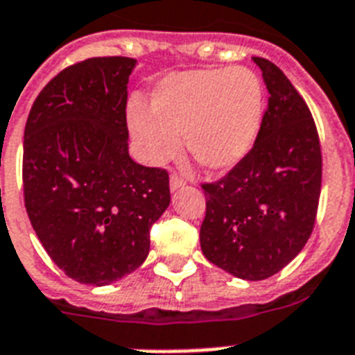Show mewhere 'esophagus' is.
Masks as SVG:
<instances>
[{
    "label": "esophagus",
    "mask_w": 355,
    "mask_h": 355,
    "mask_svg": "<svg viewBox=\"0 0 355 355\" xmlns=\"http://www.w3.org/2000/svg\"><path fill=\"white\" fill-rule=\"evenodd\" d=\"M183 184H184V180H183V178H181V175H178V174H172L171 175V189L172 190L181 189Z\"/></svg>",
    "instance_id": "esophagus-1"
}]
</instances>
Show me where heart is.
<instances>
[{"label": "heart", "mask_w": 355, "mask_h": 355, "mask_svg": "<svg viewBox=\"0 0 355 355\" xmlns=\"http://www.w3.org/2000/svg\"><path fill=\"white\" fill-rule=\"evenodd\" d=\"M265 118V87L250 69L189 70L166 76L150 94V112L132 107L128 127L141 156L161 165L180 150L209 172H225L250 154Z\"/></svg>", "instance_id": "heart-1"}]
</instances>
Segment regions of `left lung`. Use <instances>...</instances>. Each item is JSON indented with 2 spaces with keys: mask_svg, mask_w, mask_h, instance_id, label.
Here are the masks:
<instances>
[{
  "mask_svg": "<svg viewBox=\"0 0 355 355\" xmlns=\"http://www.w3.org/2000/svg\"><path fill=\"white\" fill-rule=\"evenodd\" d=\"M270 94L257 141L223 180L203 184L199 230L205 257L225 272L261 281L309 241L321 194V146L309 107L279 69L252 58Z\"/></svg>",
  "mask_w": 355,
  "mask_h": 355,
  "instance_id": "1",
  "label": "left lung"
}]
</instances>
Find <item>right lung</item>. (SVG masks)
<instances>
[{
	"label": "right lung",
	"instance_id": "1",
	"mask_svg": "<svg viewBox=\"0 0 355 355\" xmlns=\"http://www.w3.org/2000/svg\"><path fill=\"white\" fill-rule=\"evenodd\" d=\"M132 58H90L61 70L31 108L23 190L32 228L78 283L110 285L143 265L150 227L171 205L168 174L128 154Z\"/></svg>",
	"mask_w": 355,
	"mask_h": 355
}]
</instances>
